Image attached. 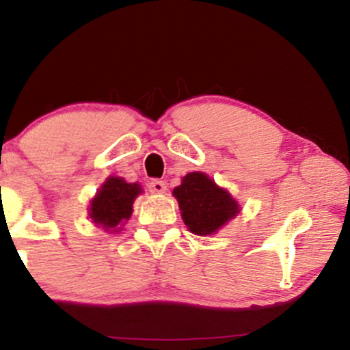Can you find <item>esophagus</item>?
<instances>
[{
	"label": "esophagus",
	"instance_id": "34e87169",
	"mask_svg": "<svg viewBox=\"0 0 350 350\" xmlns=\"http://www.w3.org/2000/svg\"><path fill=\"white\" fill-rule=\"evenodd\" d=\"M148 189H150V192H152V194H164L166 192V183H163V180H150L148 183Z\"/></svg>",
	"mask_w": 350,
	"mask_h": 350
}]
</instances>
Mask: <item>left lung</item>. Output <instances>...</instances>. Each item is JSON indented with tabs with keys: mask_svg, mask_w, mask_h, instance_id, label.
Wrapping results in <instances>:
<instances>
[{
	"mask_svg": "<svg viewBox=\"0 0 350 350\" xmlns=\"http://www.w3.org/2000/svg\"><path fill=\"white\" fill-rule=\"evenodd\" d=\"M172 196L179 204L180 217L194 235H214L239 215L240 204L227 189L217 186L206 172H187Z\"/></svg>",
	"mask_w": 350,
	"mask_h": 350,
	"instance_id": "1",
	"label": "left lung"
}]
</instances>
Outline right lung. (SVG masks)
I'll use <instances>...</instances> for the list:
<instances>
[{
    "label": "right lung",
    "instance_id": "obj_1",
    "mask_svg": "<svg viewBox=\"0 0 350 350\" xmlns=\"http://www.w3.org/2000/svg\"><path fill=\"white\" fill-rule=\"evenodd\" d=\"M143 187L139 183H126L120 176H108L88 206V217L108 234H116L133 214V202Z\"/></svg>",
    "mask_w": 350,
    "mask_h": 350
}]
</instances>
